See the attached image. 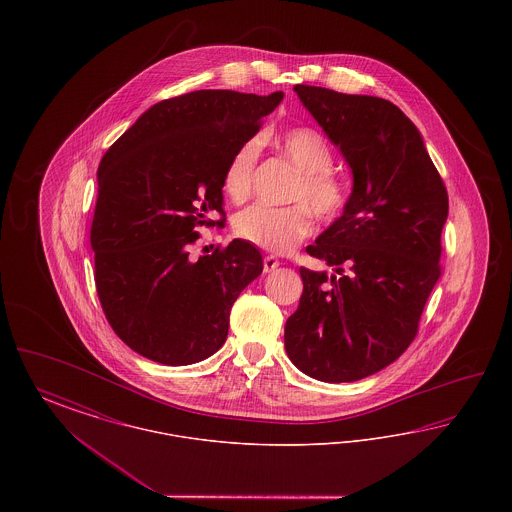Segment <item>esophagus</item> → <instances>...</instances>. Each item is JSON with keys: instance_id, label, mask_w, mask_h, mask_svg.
Masks as SVG:
<instances>
[{"instance_id": "esophagus-1", "label": "esophagus", "mask_w": 512, "mask_h": 512, "mask_svg": "<svg viewBox=\"0 0 512 512\" xmlns=\"http://www.w3.org/2000/svg\"><path fill=\"white\" fill-rule=\"evenodd\" d=\"M278 267H280L278 257H274V255H267V257L263 259V270H265V272H272V270H276Z\"/></svg>"}]
</instances>
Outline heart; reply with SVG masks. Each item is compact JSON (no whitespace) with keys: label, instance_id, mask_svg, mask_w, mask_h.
<instances>
[{"label":"heart","instance_id":"obj_1","mask_svg":"<svg viewBox=\"0 0 512 512\" xmlns=\"http://www.w3.org/2000/svg\"><path fill=\"white\" fill-rule=\"evenodd\" d=\"M272 144L299 171L290 192V201L299 203L290 207L253 205L234 219V232L270 253H288L315 230V219L308 208L311 206L322 222L338 219L349 203V186L332 171V147L315 128L284 130L274 136ZM257 159V140H245L230 155L222 174V190L232 201L242 203L251 194Z\"/></svg>","mask_w":512,"mask_h":512}]
</instances>
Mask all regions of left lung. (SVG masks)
<instances>
[{
	"label": "left lung",
	"mask_w": 512,
	"mask_h": 512,
	"mask_svg": "<svg viewBox=\"0 0 512 512\" xmlns=\"http://www.w3.org/2000/svg\"><path fill=\"white\" fill-rule=\"evenodd\" d=\"M293 90L340 147L353 192L340 219L307 247L338 276L299 268L303 293L284 345L307 376L355 382L391 365L414 340L441 274L449 197L420 132L397 105L305 84Z\"/></svg>",
	"instance_id": "left-lung-1"
}]
</instances>
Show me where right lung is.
I'll use <instances>...</instances> for the list:
<instances>
[{
	"mask_svg": "<svg viewBox=\"0 0 512 512\" xmlns=\"http://www.w3.org/2000/svg\"><path fill=\"white\" fill-rule=\"evenodd\" d=\"M284 94L197 90L149 107L107 149L90 230L105 318L132 351L194 365L228 336L230 309L263 272L259 249L234 240L197 261V226L222 209V174ZM224 219L217 220V224Z\"/></svg>",
	"mask_w": 512,
	"mask_h": 512,
	"instance_id": "obj_1",
	"label": "right lung"
}]
</instances>
